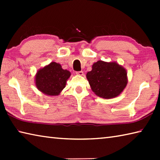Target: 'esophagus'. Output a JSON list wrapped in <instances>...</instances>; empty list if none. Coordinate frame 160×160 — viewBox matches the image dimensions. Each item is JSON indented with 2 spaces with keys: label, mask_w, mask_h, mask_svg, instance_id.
I'll use <instances>...</instances> for the list:
<instances>
[{
  "label": "esophagus",
  "mask_w": 160,
  "mask_h": 160,
  "mask_svg": "<svg viewBox=\"0 0 160 160\" xmlns=\"http://www.w3.org/2000/svg\"><path fill=\"white\" fill-rule=\"evenodd\" d=\"M76 74L78 75H80V76H83L84 72L82 71H79V72H76Z\"/></svg>",
  "instance_id": "34e87169"
}]
</instances>
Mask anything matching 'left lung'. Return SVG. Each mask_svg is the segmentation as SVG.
I'll use <instances>...</instances> for the list:
<instances>
[{
    "mask_svg": "<svg viewBox=\"0 0 160 160\" xmlns=\"http://www.w3.org/2000/svg\"><path fill=\"white\" fill-rule=\"evenodd\" d=\"M86 77L94 93L104 99L118 96L128 84L126 70L115 61H98Z\"/></svg>",
    "mask_w": 160,
    "mask_h": 160,
    "instance_id": "8db88e82",
    "label": "left lung"
}]
</instances>
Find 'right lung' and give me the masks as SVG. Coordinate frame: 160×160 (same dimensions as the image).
<instances>
[{
	"label": "right lung",
	"instance_id": "right-lung-1",
	"mask_svg": "<svg viewBox=\"0 0 160 160\" xmlns=\"http://www.w3.org/2000/svg\"><path fill=\"white\" fill-rule=\"evenodd\" d=\"M71 73L62 68L61 64L51 62L38 70L34 80L37 88L48 96H58L66 85Z\"/></svg>",
	"mask_w": 160,
	"mask_h": 160
}]
</instances>
